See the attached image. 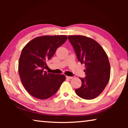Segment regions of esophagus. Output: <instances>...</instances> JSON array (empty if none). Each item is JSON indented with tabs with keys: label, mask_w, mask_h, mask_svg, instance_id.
Segmentation results:
<instances>
[{
	"label": "esophagus",
	"mask_w": 128,
	"mask_h": 128,
	"mask_svg": "<svg viewBox=\"0 0 128 128\" xmlns=\"http://www.w3.org/2000/svg\"><path fill=\"white\" fill-rule=\"evenodd\" d=\"M66 78L67 79H69V80H70V79H72L73 78V77H70V76H66Z\"/></svg>",
	"instance_id": "1"
}]
</instances>
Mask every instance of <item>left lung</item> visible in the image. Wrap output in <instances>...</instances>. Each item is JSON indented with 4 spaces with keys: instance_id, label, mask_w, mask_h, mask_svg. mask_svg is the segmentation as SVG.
Here are the masks:
<instances>
[{
    "instance_id": "obj_1",
    "label": "left lung",
    "mask_w": 128,
    "mask_h": 128,
    "mask_svg": "<svg viewBox=\"0 0 128 128\" xmlns=\"http://www.w3.org/2000/svg\"><path fill=\"white\" fill-rule=\"evenodd\" d=\"M77 59L86 66V77L75 92L80 98L90 100L99 96L110 78V64L103 48L96 41L82 36H69Z\"/></svg>"
}]
</instances>
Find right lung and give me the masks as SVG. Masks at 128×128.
Wrapping results in <instances>:
<instances>
[{
    "mask_svg": "<svg viewBox=\"0 0 128 128\" xmlns=\"http://www.w3.org/2000/svg\"><path fill=\"white\" fill-rule=\"evenodd\" d=\"M66 36H46L32 40L24 47L18 61V72L23 86L30 95L46 99L58 92L66 80L64 74L44 70L58 47L67 40Z\"/></svg>",
    "mask_w": 128,
    "mask_h": 128,
    "instance_id": "right-lung-1",
    "label": "right lung"
}]
</instances>
